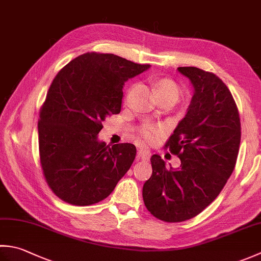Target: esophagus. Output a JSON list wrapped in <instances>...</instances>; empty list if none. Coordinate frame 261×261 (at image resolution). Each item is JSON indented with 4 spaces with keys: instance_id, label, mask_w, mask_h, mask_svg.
<instances>
[{
    "instance_id": "34e87169",
    "label": "esophagus",
    "mask_w": 261,
    "mask_h": 261,
    "mask_svg": "<svg viewBox=\"0 0 261 261\" xmlns=\"http://www.w3.org/2000/svg\"><path fill=\"white\" fill-rule=\"evenodd\" d=\"M138 157L139 158H141V160H149V157H150V151L149 150H147V149H138Z\"/></svg>"
}]
</instances>
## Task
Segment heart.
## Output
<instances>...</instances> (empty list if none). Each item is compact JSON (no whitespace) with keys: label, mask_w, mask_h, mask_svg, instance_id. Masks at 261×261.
<instances>
[{"label":"heart","mask_w":261,"mask_h":261,"mask_svg":"<svg viewBox=\"0 0 261 261\" xmlns=\"http://www.w3.org/2000/svg\"><path fill=\"white\" fill-rule=\"evenodd\" d=\"M155 88H156L158 97L175 96L176 98H178V95H180V87L177 86L175 81H173L171 79L165 78V79L158 80L155 85ZM158 132H160V127L157 125L145 124L141 127L140 135L145 141L150 142L155 139V137L157 136Z\"/></svg>","instance_id":"1"}]
</instances>
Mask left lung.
Returning a JSON list of instances; mask_svg holds the SVG:
<instances>
[{"label":"left lung","instance_id":"obj_1","mask_svg":"<svg viewBox=\"0 0 261 261\" xmlns=\"http://www.w3.org/2000/svg\"><path fill=\"white\" fill-rule=\"evenodd\" d=\"M177 70L195 90L186 116L165 144L181 165L167 170L161 156L152 155V174L142 188L148 211L167 223L195 217L215 200L236 167L241 140L239 111L226 85L195 66Z\"/></svg>","mask_w":261,"mask_h":261}]
</instances>
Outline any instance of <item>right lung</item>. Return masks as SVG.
Masks as SVG:
<instances>
[{
    "instance_id": "obj_1",
    "label": "right lung",
    "mask_w": 261,
    "mask_h": 261,
    "mask_svg": "<svg viewBox=\"0 0 261 261\" xmlns=\"http://www.w3.org/2000/svg\"><path fill=\"white\" fill-rule=\"evenodd\" d=\"M114 54L90 52L59 71L39 111V157L48 187L74 206L104 200L134 163L132 144L98 140L106 116L121 112L123 85L149 69Z\"/></svg>"
}]
</instances>
